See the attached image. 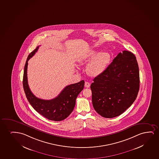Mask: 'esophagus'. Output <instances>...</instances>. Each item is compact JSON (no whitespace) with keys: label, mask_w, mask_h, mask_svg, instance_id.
<instances>
[{"label":"esophagus","mask_w":159,"mask_h":159,"mask_svg":"<svg viewBox=\"0 0 159 159\" xmlns=\"http://www.w3.org/2000/svg\"><path fill=\"white\" fill-rule=\"evenodd\" d=\"M85 86L86 88H89L90 87V84L88 83V82H85Z\"/></svg>","instance_id":"obj_1"}]
</instances>
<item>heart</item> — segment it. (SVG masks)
<instances>
[{
    "instance_id": "b5f03b06",
    "label": "heart",
    "mask_w": 159,
    "mask_h": 159,
    "mask_svg": "<svg viewBox=\"0 0 159 159\" xmlns=\"http://www.w3.org/2000/svg\"><path fill=\"white\" fill-rule=\"evenodd\" d=\"M111 57L107 52L98 53L96 51H90L79 60L80 64H86L91 60L87 66V72L92 76H97L106 70L111 61Z\"/></svg>"
}]
</instances>
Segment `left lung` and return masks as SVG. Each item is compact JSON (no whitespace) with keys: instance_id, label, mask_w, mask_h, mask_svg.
Returning a JSON list of instances; mask_svg holds the SVG:
<instances>
[{"instance_id":"obj_1","label":"left lung","mask_w":159,"mask_h":159,"mask_svg":"<svg viewBox=\"0 0 159 159\" xmlns=\"http://www.w3.org/2000/svg\"><path fill=\"white\" fill-rule=\"evenodd\" d=\"M140 86L139 70L134 54L124 51L91 84L93 107L106 118L123 113L136 99Z\"/></svg>"}]
</instances>
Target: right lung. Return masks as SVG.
I'll list each match as a JSON object with an SVG mask.
<instances>
[{"label":"right lung","mask_w":159,"mask_h":159,"mask_svg":"<svg viewBox=\"0 0 159 159\" xmlns=\"http://www.w3.org/2000/svg\"><path fill=\"white\" fill-rule=\"evenodd\" d=\"M39 47L38 46L29 54L25 63L23 81L25 95L31 105L41 116L52 121H62L67 118L72 112L75 105L76 98L84 89L85 81L82 80L67 86L58 97L51 100H43L37 98L29 88L27 69L28 61L35 54Z\"/></svg>","instance_id":"right-lung-1"}]
</instances>
